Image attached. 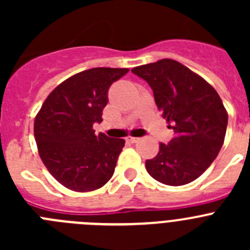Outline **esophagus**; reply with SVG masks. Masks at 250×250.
I'll list each match as a JSON object with an SVG mask.
<instances>
[{
	"instance_id": "34e87169",
	"label": "esophagus",
	"mask_w": 250,
	"mask_h": 250,
	"mask_svg": "<svg viewBox=\"0 0 250 250\" xmlns=\"http://www.w3.org/2000/svg\"><path fill=\"white\" fill-rule=\"evenodd\" d=\"M129 143H131V144H135V143H138L139 140H140V138H132V136H130V138L126 139Z\"/></svg>"
}]
</instances>
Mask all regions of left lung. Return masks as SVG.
Returning <instances> with one entry per match:
<instances>
[{"label":"left lung","mask_w":250,"mask_h":250,"mask_svg":"<svg viewBox=\"0 0 250 250\" xmlns=\"http://www.w3.org/2000/svg\"><path fill=\"white\" fill-rule=\"evenodd\" d=\"M131 72L149 83L161 116L174 130V138L146 160L147 173L171 187L191 183L210 167L224 143L228 114L222 99L175 60H159Z\"/></svg>","instance_id":"8db88e82"}]
</instances>
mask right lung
I'll use <instances>...</instances> for the list:
<instances>
[{"label":"right lung","mask_w":250,"mask_h":250,"mask_svg":"<svg viewBox=\"0 0 250 250\" xmlns=\"http://www.w3.org/2000/svg\"><path fill=\"white\" fill-rule=\"evenodd\" d=\"M129 68L95 67L60 83L35 119V140L45 167L70 190L92 191L111 179L125 140L92 125L103 121L110 86Z\"/></svg>","instance_id":"add662e5"}]
</instances>
